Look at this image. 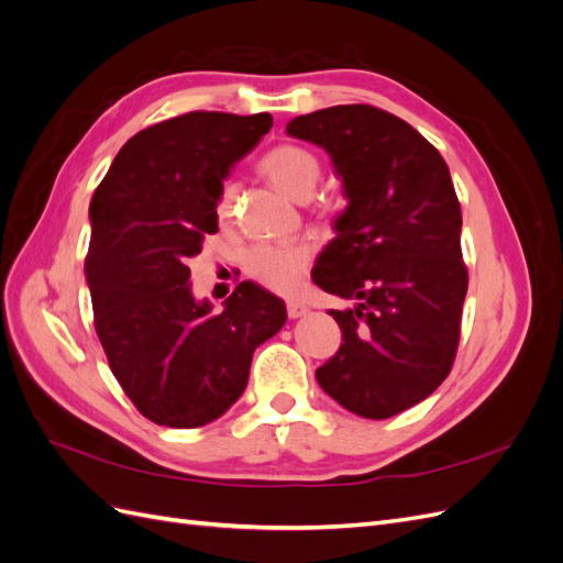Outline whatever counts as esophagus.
I'll list each match as a JSON object with an SVG mask.
<instances>
[{
    "label": "esophagus",
    "instance_id": "1",
    "mask_svg": "<svg viewBox=\"0 0 563 563\" xmlns=\"http://www.w3.org/2000/svg\"><path fill=\"white\" fill-rule=\"evenodd\" d=\"M286 312H288V317H291V319H298V317H302L305 312H308V305L300 302V300H288L286 302Z\"/></svg>",
    "mask_w": 563,
    "mask_h": 563
}]
</instances>
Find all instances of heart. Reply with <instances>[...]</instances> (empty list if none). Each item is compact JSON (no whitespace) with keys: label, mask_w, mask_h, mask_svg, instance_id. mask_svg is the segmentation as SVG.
Segmentation results:
<instances>
[{"label":"heart","mask_w":563,"mask_h":563,"mask_svg":"<svg viewBox=\"0 0 563 563\" xmlns=\"http://www.w3.org/2000/svg\"><path fill=\"white\" fill-rule=\"evenodd\" d=\"M261 172L282 192L294 199H308L321 178V164L310 150L300 145H277L261 159ZM236 199V183L225 180L216 197V216L230 220ZM310 249L298 242L258 244L246 255L249 275L277 294H291L298 288L302 272L308 267Z\"/></svg>","instance_id":"heart-1"}]
</instances>
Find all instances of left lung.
Here are the masks:
<instances>
[{
	"mask_svg": "<svg viewBox=\"0 0 563 563\" xmlns=\"http://www.w3.org/2000/svg\"><path fill=\"white\" fill-rule=\"evenodd\" d=\"M286 133L329 152L347 197L312 279L356 305L329 310L343 345L317 380L347 411L391 418L428 399L455 360L467 267L449 166L411 124L373 106L300 114Z\"/></svg>",
	"mask_w": 563,
	"mask_h": 563,
	"instance_id": "1",
	"label": "left lung"
}]
</instances>
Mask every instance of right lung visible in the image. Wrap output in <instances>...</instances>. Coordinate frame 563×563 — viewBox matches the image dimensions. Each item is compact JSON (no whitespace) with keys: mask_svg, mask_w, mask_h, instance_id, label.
<instances>
[{"mask_svg":"<svg viewBox=\"0 0 563 563\" xmlns=\"http://www.w3.org/2000/svg\"><path fill=\"white\" fill-rule=\"evenodd\" d=\"M272 117L187 112L147 126L96 187L87 272L93 327L139 411L201 428L242 397L253 352L286 321L284 300L242 282L216 312L195 300L190 261L218 232L216 197Z\"/></svg>","mask_w":563,"mask_h":563,"instance_id":"1","label":"right lung"}]
</instances>
